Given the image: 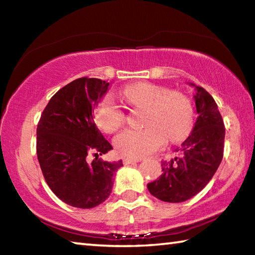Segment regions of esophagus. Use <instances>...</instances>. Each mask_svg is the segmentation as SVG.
<instances>
[{
    "instance_id": "esophagus-1",
    "label": "esophagus",
    "mask_w": 255,
    "mask_h": 255,
    "mask_svg": "<svg viewBox=\"0 0 255 255\" xmlns=\"http://www.w3.org/2000/svg\"><path fill=\"white\" fill-rule=\"evenodd\" d=\"M139 161H141V158L140 157H125L124 159H123V162H124V164H131V163H137V162H139Z\"/></svg>"
}]
</instances>
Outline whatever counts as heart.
I'll list each match as a JSON object with an SVG mask.
<instances>
[{"instance_id": "b5f03b06", "label": "heart", "mask_w": 255, "mask_h": 255, "mask_svg": "<svg viewBox=\"0 0 255 255\" xmlns=\"http://www.w3.org/2000/svg\"><path fill=\"white\" fill-rule=\"evenodd\" d=\"M123 94L131 106L146 108L143 129H126L116 136L114 144L120 155L143 157L161 148L166 136L180 141L193 127V106L190 99L165 86L138 82L126 86ZM96 120L106 132H115L123 126L125 112L114 98L106 97L96 108Z\"/></svg>"}]
</instances>
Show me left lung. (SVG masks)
Listing matches in <instances>:
<instances>
[{
	"label": "left lung",
	"instance_id": "obj_1",
	"mask_svg": "<svg viewBox=\"0 0 255 255\" xmlns=\"http://www.w3.org/2000/svg\"><path fill=\"white\" fill-rule=\"evenodd\" d=\"M196 88L195 126L178 156L162 162L158 179L147 184L148 191L166 202H182L196 196L213 178L223 159L225 126L214 98L201 86Z\"/></svg>",
	"mask_w": 255,
	"mask_h": 255
}]
</instances>
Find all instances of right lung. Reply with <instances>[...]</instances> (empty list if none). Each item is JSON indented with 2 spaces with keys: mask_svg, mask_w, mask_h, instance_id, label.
Instances as JSON below:
<instances>
[{
  "mask_svg": "<svg viewBox=\"0 0 255 255\" xmlns=\"http://www.w3.org/2000/svg\"><path fill=\"white\" fill-rule=\"evenodd\" d=\"M109 83L81 77L56 92L37 127V156L42 174L60 200L76 208H93L110 196L114 174L123 161L99 158L112 149L93 119V110ZM96 158L88 161L87 155Z\"/></svg>",
  "mask_w": 255,
  "mask_h": 255,
  "instance_id": "1",
  "label": "right lung"
}]
</instances>
